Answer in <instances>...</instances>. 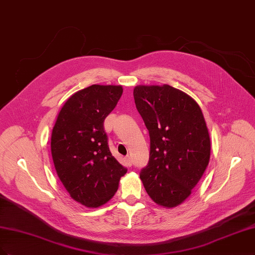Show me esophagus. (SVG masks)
Instances as JSON below:
<instances>
[{
	"instance_id": "34e87169",
	"label": "esophagus",
	"mask_w": 255,
	"mask_h": 255,
	"mask_svg": "<svg viewBox=\"0 0 255 255\" xmlns=\"http://www.w3.org/2000/svg\"><path fill=\"white\" fill-rule=\"evenodd\" d=\"M131 158H130V156H128V157H126V164L128 165V166H130L131 165Z\"/></svg>"
}]
</instances>
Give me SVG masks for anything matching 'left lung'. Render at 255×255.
<instances>
[{"label": "left lung", "mask_w": 255, "mask_h": 255, "mask_svg": "<svg viewBox=\"0 0 255 255\" xmlns=\"http://www.w3.org/2000/svg\"><path fill=\"white\" fill-rule=\"evenodd\" d=\"M134 99L151 142L140 179L154 203L174 208L190 196L210 160L203 112L189 95L166 84L138 85Z\"/></svg>", "instance_id": "8db88e82"}]
</instances>
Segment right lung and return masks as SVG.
<instances>
[{"instance_id": "right-lung-1", "label": "right lung", "mask_w": 255, "mask_h": 255, "mask_svg": "<svg viewBox=\"0 0 255 255\" xmlns=\"http://www.w3.org/2000/svg\"><path fill=\"white\" fill-rule=\"evenodd\" d=\"M121 85L94 84L75 93L61 109L51 133V156L71 197L98 208L114 196L127 173L110 151L103 122L122 95Z\"/></svg>"}]
</instances>
